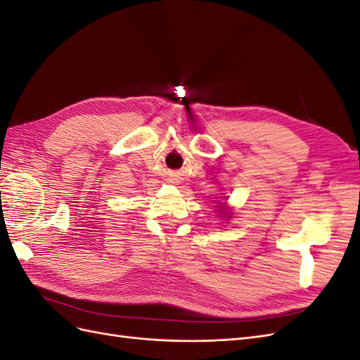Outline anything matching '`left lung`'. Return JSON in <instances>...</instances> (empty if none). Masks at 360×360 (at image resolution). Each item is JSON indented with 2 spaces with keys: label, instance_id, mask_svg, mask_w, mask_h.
<instances>
[{
  "label": "left lung",
  "instance_id": "8db88e82",
  "mask_svg": "<svg viewBox=\"0 0 360 360\" xmlns=\"http://www.w3.org/2000/svg\"><path fill=\"white\" fill-rule=\"evenodd\" d=\"M219 212H224V210H219Z\"/></svg>",
  "mask_w": 360,
  "mask_h": 360
}]
</instances>
